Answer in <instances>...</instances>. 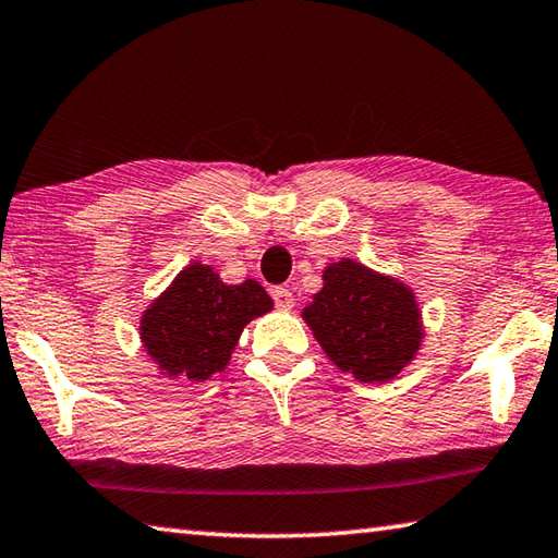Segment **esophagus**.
<instances>
[{
    "label": "esophagus",
    "mask_w": 558,
    "mask_h": 558,
    "mask_svg": "<svg viewBox=\"0 0 558 558\" xmlns=\"http://www.w3.org/2000/svg\"><path fill=\"white\" fill-rule=\"evenodd\" d=\"M272 300H276V307L282 310V313H288V310H292V292L288 288H276V290H272Z\"/></svg>",
    "instance_id": "1"
}]
</instances>
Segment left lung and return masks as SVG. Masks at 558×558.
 I'll list each match as a JSON object with an SVG mask.
<instances>
[{
    "label": "left lung",
    "instance_id": "obj_1",
    "mask_svg": "<svg viewBox=\"0 0 558 558\" xmlns=\"http://www.w3.org/2000/svg\"><path fill=\"white\" fill-rule=\"evenodd\" d=\"M300 315L329 362L362 384L396 379L426 337L413 288L352 258L329 263Z\"/></svg>",
    "mask_w": 558,
    "mask_h": 558
}]
</instances>
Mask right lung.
I'll use <instances>...</instances> for the list:
<instances>
[{"instance_id":"add662e5","label":"right lung","mask_w":558,"mask_h":558,"mask_svg":"<svg viewBox=\"0 0 558 558\" xmlns=\"http://www.w3.org/2000/svg\"><path fill=\"white\" fill-rule=\"evenodd\" d=\"M270 310L258 280L226 286L211 266L189 263L145 307L140 342L167 379L204 384L229 366L245 325Z\"/></svg>"}]
</instances>
